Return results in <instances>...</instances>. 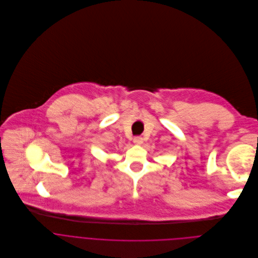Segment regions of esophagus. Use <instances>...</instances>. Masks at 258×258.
I'll return each instance as SVG.
<instances>
[{
  "instance_id": "34e87169",
  "label": "esophagus",
  "mask_w": 258,
  "mask_h": 258,
  "mask_svg": "<svg viewBox=\"0 0 258 258\" xmlns=\"http://www.w3.org/2000/svg\"><path fill=\"white\" fill-rule=\"evenodd\" d=\"M143 142H144V139L142 137H135L134 138V143L136 145H141Z\"/></svg>"
}]
</instances>
